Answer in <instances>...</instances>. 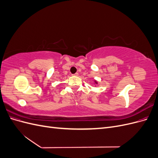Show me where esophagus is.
<instances>
[{
    "label": "esophagus",
    "mask_w": 158,
    "mask_h": 158,
    "mask_svg": "<svg viewBox=\"0 0 158 158\" xmlns=\"http://www.w3.org/2000/svg\"><path fill=\"white\" fill-rule=\"evenodd\" d=\"M73 76H78V73H75L74 74H73Z\"/></svg>",
    "instance_id": "obj_1"
}]
</instances>
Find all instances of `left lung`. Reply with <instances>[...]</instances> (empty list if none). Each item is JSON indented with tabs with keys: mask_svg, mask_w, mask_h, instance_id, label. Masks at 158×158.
Wrapping results in <instances>:
<instances>
[{
	"mask_svg": "<svg viewBox=\"0 0 158 158\" xmlns=\"http://www.w3.org/2000/svg\"><path fill=\"white\" fill-rule=\"evenodd\" d=\"M94 82H95V84H98V82H97V81H95V80Z\"/></svg>",
	"mask_w": 158,
	"mask_h": 158,
	"instance_id": "obj_1",
	"label": "left lung"
}]
</instances>
